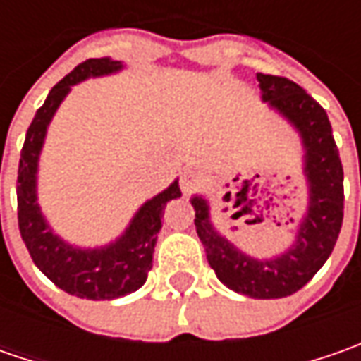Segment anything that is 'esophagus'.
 <instances>
[{
    "mask_svg": "<svg viewBox=\"0 0 361 361\" xmlns=\"http://www.w3.org/2000/svg\"><path fill=\"white\" fill-rule=\"evenodd\" d=\"M197 187H199V178L195 174L185 173L180 176V190H183V195H190Z\"/></svg>",
    "mask_w": 361,
    "mask_h": 361,
    "instance_id": "esophagus-1",
    "label": "esophagus"
}]
</instances>
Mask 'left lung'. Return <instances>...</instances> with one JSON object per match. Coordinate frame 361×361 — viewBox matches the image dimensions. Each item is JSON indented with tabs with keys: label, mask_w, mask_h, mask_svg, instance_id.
I'll use <instances>...</instances> for the list:
<instances>
[{
	"label": "left lung",
	"mask_w": 361,
	"mask_h": 361,
	"mask_svg": "<svg viewBox=\"0 0 361 361\" xmlns=\"http://www.w3.org/2000/svg\"><path fill=\"white\" fill-rule=\"evenodd\" d=\"M261 102L299 134L307 207L293 243L281 253L255 257L216 229L211 202L192 195L195 227L219 281L253 299H279L299 291L331 255L343 221V169L326 110L287 78L257 74Z\"/></svg>",
	"instance_id": "left-lung-1"
}]
</instances>
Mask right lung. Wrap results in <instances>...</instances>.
Returning a JSON list of instances; mask_svg holds the SVG:
<instances>
[{
    "label": "right lung",
    "instance_id": "obj_1",
    "mask_svg": "<svg viewBox=\"0 0 361 361\" xmlns=\"http://www.w3.org/2000/svg\"><path fill=\"white\" fill-rule=\"evenodd\" d=\"M124 68V63L112 58H92L60 80L27 128L18 169V223L35 267L62 291L92 301L124 298L145 285L162 229V211L166 202L180 197L178 178H174L162 192L138 207L120 237L100 247L68 243L51 229L42 213L37 201V171L49 122L72 92V86L88 78L118 74Z\"/></svg>",
    "mask_w": 361,
    "mask_h": 361
}]
</instances>
